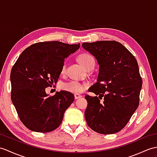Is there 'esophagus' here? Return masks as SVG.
<instances>
[{
  "label": "esophagus",
  "mask_w": 157,
  "mask_h": 157,
  "mask_svg": "<svg viewBox=\"0 0 157 157\" xmlns=\"http://www.w3.org/2000/svg\"><path fill=\"white\" fill-rule=\"evenodd\" d=\"M74 97H75V99H78V98H82V95H79V94H74Z\"/></svg>",
  "instance_id": "34e87169"
}]
</instances>
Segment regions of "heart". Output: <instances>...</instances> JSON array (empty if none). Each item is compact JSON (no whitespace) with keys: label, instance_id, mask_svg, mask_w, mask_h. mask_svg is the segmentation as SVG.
<instances>
[{"label":"heart","instance_id":"1","mask_svg":"<svg viewBox=\"0 0 157 157\" xmlns=\"http://www.w3.org/2000/svg\"><path fill=\"white\" fill-rule=\"evenodd\" d=\"M78 61L82 66L85 69H87V66L90 64L92 61H94V57L90 56V54L87 53H83L78 57ZM65 71H66V65H63L61 67V74H65ZM61 89L67 91V92H70L71 93H75V94H78L82 92L83 90V85L81 83L75 82V81H71L67 83H64L61 85Z\"/></svg>","mask_w":157,"mask_h":157}]
</instances>
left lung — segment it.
<instances>
[{"instance_id": "left-lung-1", "label": "left lung", "mask_w": 157, "mask_h": 157, "mask_svg": "<svg viewBox=\"0 0 157 157\" xmlns=\"http://www.w3.org/2000/svg\"><path fill=\"white\" fill-rule=\"evenodd\" d=\"M82 47L96 57L100 65L97 82L89 89L96 96H85L86 122L98 133L118 132L127 124L139 105L143 80L137 61L116 41L83 43ZM102 97L101 103L99 99Z\"/></svg>"}]
</instances>
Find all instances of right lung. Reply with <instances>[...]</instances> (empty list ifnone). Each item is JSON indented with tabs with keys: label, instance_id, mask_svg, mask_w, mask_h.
I'll use <instances>...</instances> for the list:
<instances>
[{
	"label": "right lung",
	"instance_id": "1",
	"mask_svg": "<svg viewBox=\"0 0 157 157\" xmlns=\"http://www.w3.org/2000/svg\"><path fill=\"white\" fill-rule=\"evenodd\" d=\"M80 47L60 41H45L25 49L10 72L11 100L21 121L34 132H49L61 124L73 94L60 91L49 96L45 88L59 78L64 60Z\"/></svg>",
	"mask_w": 157,
	"mask_h": 157
}]
</instances>
